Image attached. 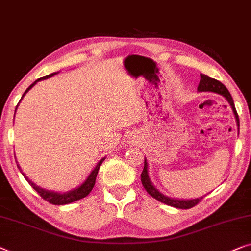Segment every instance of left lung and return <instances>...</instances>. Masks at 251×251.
<instances>
[{"label":"left lung","mask_w":251,"mask_h":251,"mask_svg":"<svg viewBox=\"0 0 251 251\" xmlns=\"http://www.w3.org/2000/svg\"><path fill=\"white\" fill-rule=\"evenodd\" d=\"M197 89H198V92H212V93L220 94V95H222L223 97H225L228 103H230L232 110H233V113L235 115V120H237V123H238V126H239V117H238L237 110H235L233 99H232L231 94L228 93L227 88L223 85L222 82L216 80V79L207 77L206 75L201 74V81H199V85H198ZM140 177H141V183H143L145 190H146L152 198L157 199L158 201H161L165 205L176 207V208L189 209V208H191V207L197 205L198 202L201 201L202 198H204V197H201V198H196V199H187V201H186V199L170 198V197H166V196L161 194V192H159L157 189L152 186V183L151 182L150 176H148V165H147L146 159H145L144 170L140 174Z\"/></svg>","instance_id":"obj_1"}]
</instances>
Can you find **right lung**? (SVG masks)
<instances>
[{
    "label": "right lung",
    "instance_id": "obj_1",
    "mask_svg": "<svg viewBox=\"0 0 251 251\" xmlns=\"http://www.w3.org/2000/svg\"><path fill=\"white\" fill-rule=\"evenodd\" d=\"M56 75L55 72H54V74H50V75H46V77L39 78V79H37V80H36L34 83H31V85L29 86L28 88L26 89V92L24 93V95H23V97H21V100L24 99V96L26 95V93L28 92V90L30 89V88H32V86L36 85V82H38L39 80H43V79H47V78L52 77V75ZM19 103H20V101H19ZM17 107H18V105H17ZM16 110H17V108H16ZM104 159H105V158H101L100 161L99 163H97V165L95 166V169H94V170L92 171V173L89 174L88 177H87L85 182H83L80 187L75 188V189H74V190H71V191H69V192H64V194H59V192L49 191V190H45V189L39 188V187L36 186V184H35L34 182H31V181L29 180L26 176H25V173H23V176H25V179H26V180L28 181V183L30 184V186H31L32 188H34L36 191L38 192V195L41 196V197H42L43 199H44V201H49L50 204H53V205H67V204H70V202L77 201H79V199L85 198L86 196L89 195V192L93 190L94 186H95V181H96L97 173H99L100 166L101 165V163L104 162ZM16 162H17V161H16ZM17 166H18V168H19L20 172H23V171H21V169H20L19 164H17Z\"/></svg>",
    "mask_w": 251,
    "mask_h": 251
}]
</instances>
